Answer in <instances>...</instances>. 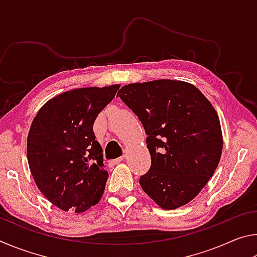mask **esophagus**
Masks as SVG:
<instances>
[{"mask_svg": "<svg viewBox=\"0 0 257 257\" xmlns=\"http://www.w3.org/2000/svg\"><path fill=\"white\" fill-rule=\"evenodd\" d=\"M122 160H123V156H121V158H119V159L112 160V161H111V163H112V164H118V163H120L121 161H122Z\"/></svg>", "mask_w": 257, "mask_h": 257, "instance_id": "esophagus-1", "label": "esophagus"}]
</instances>
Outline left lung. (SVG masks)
<instances>
[{"mask_svg":"<svg viewBox=\"0 0 257 257\" xmlns=\"http://www.w3.org/2000/svg\"><path fill=\"white\" fill-rule=\"evenodd\" d=\"M118 94L147 135L151 168L139 179L143 190L165 210L185 205L207 184L222 153L214 107L194 85L177 80L129 84Z\"/></svg>","mask_w":257,"mask_h":257,"instance_id":"left-lung-1","label":"left lung"}]
</instances>
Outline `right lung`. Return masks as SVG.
Returning <instances> with one entry per match:
<instances>
[{"instance_id": "right-lung-1", "label": "right lung", "mask_w": 257, "mask_h": 257, "mask_svg": "<svg viewBox=\"0 0 257 257\" xmlns=\"http://www.w3.org/2000/svg\"><path fill=\"white\" fill-rule=\"evenodd\" d=\"M120 85L77 88L50 99L33 120L27 158L43 195L63 211L85 212L101 199L108 173L93 124Z\"/></svg>"}]
</instances>
